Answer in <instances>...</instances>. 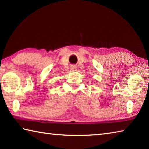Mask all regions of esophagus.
Wrapping results in <instances>:
<instances>
[{"label": "esophagus", "instance_id": "34e87169", "mask_svg": "<svg viewBox=\"0 0 149 149\" xmlns=\"http://www.w3.org/2000/svg\"><path fill=\"white\" fill-rule=\"evenodd\" d=\"M70 68H71V70H76L77 68L75 67V65H72V66L70 67Z\"/></svg>", "mask_w": 149, "mask_h": 149}]
</instances>
